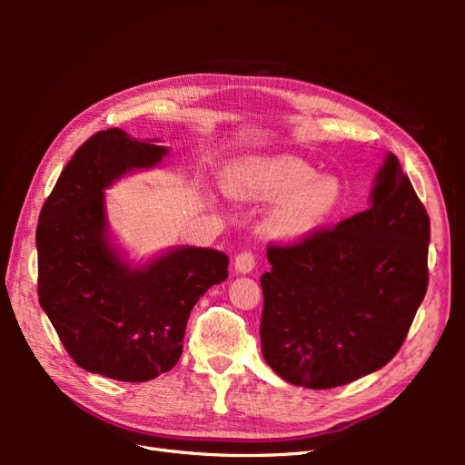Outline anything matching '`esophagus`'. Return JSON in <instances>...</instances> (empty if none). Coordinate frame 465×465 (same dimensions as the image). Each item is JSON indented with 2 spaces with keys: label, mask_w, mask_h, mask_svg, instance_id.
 Segmentation results:
<instances>
[{
  "label": "esophagus",
  "mask_w": 465,
  "mask_h": 465,
  "mask_svg": "<svg viewBox=\"0 0 465 465\" xmlns=\"http://www.w3.org/2000/svg\"><path fill=\"white\" fill-rule=\"evenodd\" d=\"M254 265H256V258L252 252H241V254L234 258V270L238 273H250L254 270Z\"/></svg>",
  "instance_id": "1"
}]
</instances>
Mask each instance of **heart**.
Returning a JSON list of instances; mask_svg holds the SVG:
<instances>
[{
    "label": "heart",
    "mask_w": 465,
    "mask_h": 465,
    "mask_svg": "<svg viewBox=\"0 0 465 465\" xmlns=\"http://www.w3.org/2000/svg\"><path fill=\"white\" fill-rule=\"evenodd\" d=\"M316 168L292 154L250 157L232 164L223 176L229 195L246 202H276L265 231L277 241L294 242L326 223L343 198L335 176H316Z\"/></svg>",
    "instance_id": "1"
}]
</instances>
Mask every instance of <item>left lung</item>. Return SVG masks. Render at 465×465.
I'll return each mask as SVG.
<instances>
[{
	"label": "left lung",
	"mask_w": 465,
	"mask_h": 465,
	"mask_svg": "<svg viewBox=\"0 0 465 465\" xmlns=\"http://www.w3.org/2000/svg\"><path fill=\"white\" fill-rule=\"evenodd\" d=\"M430 221L396 154L371 207L294 244L267 246L260 279L265 362L294 386L328 390L382 369L429 285Z\"/></svg>",
	"instance_id": "obj_1"
}]
</instances>
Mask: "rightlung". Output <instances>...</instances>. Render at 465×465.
<instances>
[{"mask_svg":"<svg viewBox=\"0 0 465 465\" xmlns=\"http://www.w3.org/2000/svg\"><path fill=\"white\" fill-rule=\"evenodd\" d=\"M120 128L98 132L65 164L36 227L38 301L81 369L122 382H147L182 355L192 308L227 279L213 248L176 246L145 265L110 244L104 190L168 149Z\"/></svg>","mask_w":465,"mask_h":465,"instance_id":"obj_1","label":"right lung"}]
</instances>
